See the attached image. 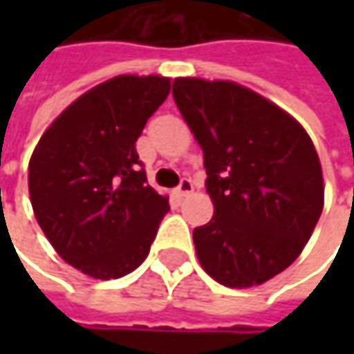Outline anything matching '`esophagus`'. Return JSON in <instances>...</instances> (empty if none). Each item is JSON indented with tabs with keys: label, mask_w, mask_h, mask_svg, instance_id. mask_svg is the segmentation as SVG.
I'll return each instance as SVG.
<instances>
[{
	"label": "esophagus",
	"mask_w": 354,
	"mask_h": 354,
	"mask_svg": "<svg viewBox=\"0 0 354 354\" xmlns=\"http://www.w3.org/2000/svg\"><path fill=\"white\" fill-rule=\"evenodd\" d=\"M192 192H193L192 180H189V178H182V182H180V185L176 187L178 195H180V197H185V195H189Z\"/></svg>",
	"instance_id": "34e87169"
}]
</instances>
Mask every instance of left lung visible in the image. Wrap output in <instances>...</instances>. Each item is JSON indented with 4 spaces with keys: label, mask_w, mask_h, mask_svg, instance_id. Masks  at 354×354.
Wrapping results in <instances>:
<instances>
[{
    "label": "left lung",
    "mask_w": 354,
    "mask_h": 354,
    "mask_svg": "<svg viewBox=\"0 0 354 354\" xmlns=\"http://www.w3.org/2000/svg\"><path fill=\"white\" fill-rule=\"evenodd\" d=\"M172 96L203 147L212 220L193 230L201 266L230 288L273 279L319 222L324 184L309 134L273 102L231 81L178 77Z\"/></svg>",
    "instance_id": "left-lung-1"
}]
</instances>
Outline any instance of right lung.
<instances>
[{
  "mask_svg": "<svg viewBox=\"0 0 354 354\" xmlns=\"http://www.w3.org/2000/svg\"><path fill=\"white\" fill-rule=\"evenodd\" d=\"M169 93L167 77L117 75L68 106L35 146L28 167L35 220L81 273L119 279L149 254L170 207L147 185L136 140Z\"/></svg>",
  "mask_w": 354,
  "mask_h": 354,
  "instance_id": "1",
  "label": "right lung"
}]
</instances>
